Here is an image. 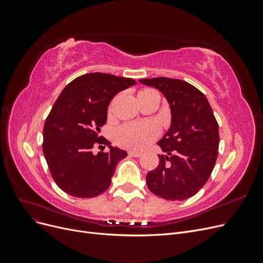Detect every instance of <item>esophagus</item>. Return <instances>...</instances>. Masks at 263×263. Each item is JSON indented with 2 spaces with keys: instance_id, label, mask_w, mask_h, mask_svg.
<instances>
[{
  "instance_id": "obj_1",
  "label": "esophagus",
  "mask_w": 263,
  "mask_h": 263,
  "mask_svg": "<svg viewBox=\"0 0 263 263\" xmlns=\"http://www.w3.org/2000/svg\"><path fill=\"white\" fill-rule=\"evenodd\" d=\"M128 155L132 156V157H140L141 153H140V151H136V150H129Z\"/></svg>"
}]
</instances>
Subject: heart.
Segmentation results:
<instances>
[{"label": "heart", "mask_w": 263, "mask_h": 263, "mask_svg": "<svg viewBox=\"0 0 263 263\" xmlns=\"http://www.w3.org/2000/svg\"><path fill=\"white\" fill-rule=\"evenodd\" d=\"M158 136V126L150 122L126 123L116 128L114 134L115 142L118 146L136 150L144 149Z\"/></svg>", "instance_id": "1"}]
</instances>
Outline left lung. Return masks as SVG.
<instances>
[{
  "instance_id": "left-lung-1",
  "label": "left lung",
  "mask_w": 263,
  "mask_h": 263,
  "mask_svg": "<svg viewBox=\"0 0 263 263\" xmlns=\"http://www.w3.org/2000/svg\"><path fill=\"white\" fill-rule=\"evenodd\" d=\"M168 100L171 127L158 142L163 153L159 164L147 173V186L164 200L183 201L195 195L216 163L219 146L218 123L205 95L179 79H140Z\"/></svg>"
}]
</instances>
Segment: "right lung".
<instances>
[{"instance_id":"1","label":"right lung","mask_w":263,"mask_h":263,"mask_svg":"<svg viewBox=\"0 0 263 263\" xmlns=\"http://www.w3.org/2000/svg\"><path fill=\"white\" fill-rule=\"evenodd\" d=\"M136 81L108 73H86L71 81L46 118L43 151L53 181L63 192L81 198L98 196L109 187L117 163L127 156L110 146L108 153L92 154L110 142L100 136L107 106L115 95Z\"/></svg>"}]
</instances>
